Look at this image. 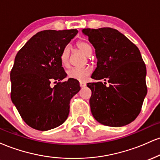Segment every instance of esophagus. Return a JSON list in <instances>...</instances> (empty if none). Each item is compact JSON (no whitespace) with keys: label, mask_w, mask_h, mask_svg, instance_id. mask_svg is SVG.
Wrapping results in <instances>:
<instances>
[{"label":"esophagus","mask_w":160,"mask_h":160,"mask_svg":"<svg viewBox=\"0 0 160 160\" xmlns=\"http://www.w3.org/2000/svg\"><path fill=\"white\" fill-rule=\"evenodd\" d=\"M80 87H84V86H86V82H80Z\"/></svg>","instance_id":"esophagus-1"}]
</instances>
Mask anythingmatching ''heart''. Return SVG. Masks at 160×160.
Returning a JSON list of instances; mask_svg holds the SVG:
<instances>
[{
	"label": "heart",
	"instance_id": "1",
	"mask_svg": "<svg viewBox=\"0 0 160 160\" xmlns=\"http://www.w3.org/2000/svg\"><path fill=\"white\" fill-rule=\"evenodd\" d=\"M77 47L86 56H89L92 53V47L89 42L85 40H80L77 43ZM70 58V48L65 47L63 49L60 56V60L64 66H68ZM92 68L89 66L83 68H72L68 71V77L70 79L78 80V81H86L91 74Z\"/></svg>",
	"mask_w": 160,
	"mask_h": 160
}]
</instances>
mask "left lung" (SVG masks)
Instances as JSON below:
<instances>
[{"label":"left lung","instance_id":"1","mask_svg":"<svg viewBox=\"0 0 160 160\" xmlns=\"http://www.w3.org/2000/svg\"><path fill=\"white\" fill-rule=\"evenodd\" d=\"M95 49L97 68L92 78L109 82H89L91 112L100 123L120 127L140 113L148 92L146 66L139 49L116 29L84 28Z\"/></svg>","mask_w":160,"mask_h":160}]
</instances>
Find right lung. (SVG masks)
<instances>
[{
    "instance_id": "right-lung-1",
    "label": "right lung",
    "mask_w": 160,
    "mask_h": 160,
    "mask_svg": "<svg viewBox=\"0 0 160 160\" xmlns=\"http://www.w3.org/2000/svg\"><path fill=\"white\" fill-rule=\"evenodd\" d=\"M77 29L45 30L37 33L23 46L10 71L11 100L30 127L47 131L68 118L70 101L80 91L78 80L66 78L61 53L78 34ZM57 83L51 88V82Z\"/></svg>"
}]
</instances>
